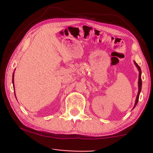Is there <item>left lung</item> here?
Segmentation results:
<instances>
[{"mask_svg":"<svg viewBox=\"0 0 153 153\" xmlns=\"http://www.w3.org/2000/svg\"><path fill=\"white\" fill-rule=\"evenodd\" d=\"M134 62V65H136L138 71H139V80H138V88H139V91H138V94H137V98H136V101H135V103H134V108L135 106H137V102H138V100H139V97H140V92H141V89H142V78H141V73H142V71H141V68H140V67L137 64V62Z\"/></svg>","mask_w":153,"mask_h":153,"instance_id":"obj_1","label":"left lung"}]
</instances>
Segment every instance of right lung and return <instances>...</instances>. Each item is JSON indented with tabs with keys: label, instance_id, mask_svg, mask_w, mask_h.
<instances>
[{
	"label": "right lung",
	"instance_id": "obj_1",
	"mask_svg": "<svg viewBox=\"0 0 153 153\" xmlns=\"http://www.w3.org/2000/svg\"><path fill=\"white\" fill-rule=\"evenodd\" d=\"M13 78H14V73H13V80H12V82H13V84L14 85V81H13ZM14 94H15V91H14Z\"/></svg>",
	"mask_w": 153,
	"mask_h": 153
}]
</instances>
